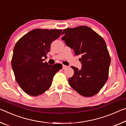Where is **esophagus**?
Segmentation results:
<instances>
[{
	"label": "esophagus",
	"instance_id": "esophagus-1",
	"mask_svg": "<svg viewBox=\"0 0 126 126\" xmlns=\"http://www.w3.org/2000/svg\"><path fill=\"white\" fill-rule=\"evenodd\" d=\"M67 65H63V69H66V68H67Z\"/></svg>",
	"mask_w": 126,
	"mask_h": 126
}]
</instances>
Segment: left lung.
Instances as JSON below:
<instances>
[{
    "mask_svg": "<svg viewBox=\"0 0 126 126\" xmlns=\"http://www.w3.org/2000/svg\"><path fill=\"white\" fill-rule=\"evenodd\" d=\"M62 38L67 46L79 58L80 69L72 66L74 75L68 79L69 85L86 97L95 95L100 90L108 77L110 58L107 44L100 36L85 26L64 30Z\"/></svg>",
    "mask_w": 126,
    "mask_h": 126,
    "instance_id": "obj_1",
    "label": "left lung"
}]
</instances>
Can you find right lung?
Here are the masks:
<instances>
[{
    "label": "right lung",
    "mask_w": 126,
    "mask_h": 126,
    "mask_svg": "<svg viewBox=\"0 0 126 126\" xmlns=\"http://www.w3.org/2000/svg\"><path fill=\"white\" fill-rule=\"evenodd\" d=\"M62 30L35 29L21 37L13 49L12 67L16 79L28 95L37 96L50 88L61 64L44 63L51 44L61 35Z\"/></svg>",
    "instance_id": "1"
}]
</instances>
